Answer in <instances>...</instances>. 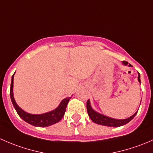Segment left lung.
<instances>
[{
  "label": "left lung",
  "mask_w": 153,
  "mask_h": 153,
  "mask_svg": "<svg viewBox=\"0 0 153 153\" xmlns=\"http://www.w3.org/2000/svg\"><path fill=\"white\" fill-rule=\"evenodd\" d=\"M122 63L124 65H127L128 64L127 61H122ZM129 67H132V65H131V64H129ZM138 81H139V83L141 84L139 72H138ZM86 109H87V112L89 118H91V120H92L94 123L100 125H103V126H113V127H118V126H123V125L126 124L127 123H129L131 120L133 119V118L136 115L137 112H136L135 114H133L132 116H130L128 118H126V119H115V118H109V117L106 116V115H102V114L98 113L96 111L94 110L90 105V101H89V100H88L87 102H86Z\"/></svg>",
  "instance_id": "8db88e82"
}]
</instances>
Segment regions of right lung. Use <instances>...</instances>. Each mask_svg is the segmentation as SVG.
Instances as JSON below:
<instances>
[{
    "label": "right lung",
    "instance_id": "1",
    "mask_svg": "<svg viewBox=\"0 0 153 153\" xmlns=\"http://www.w3.org/2000/svg\"><path fill=\"white\" fill-rule=\"evenodd\" d=\"M15 75V74H14ZM14 75L12 76V82L10 86V98L12 100V104L15 107V110L18 112V115L24 120V121L28 124L35 126H39V127H45L51 125L56 124L59 122L62 118L64 117V113L66 112L67 104L71 98H66L61 102L59 106L55 109L54 110L50 111L49 112H46L44 114H39V115H33V114L28 113L23 110L19 106L16 104L13 95V79Z\"/></svg>",
    "mask_w": 153,
    "mask_h": 153
}]
</instances>
